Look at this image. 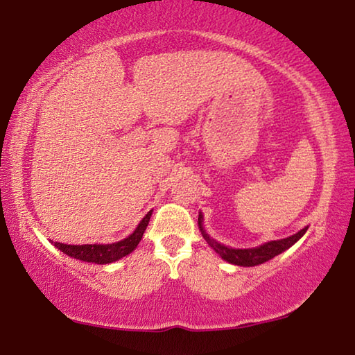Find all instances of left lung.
Returning <instances> with one entry per match:
<instances>
[{
  "label": "left lung",
  "mask_w": 355,
  "mask_h": 355,
  "mask_svg": "<svg viewBox=\"0 0 355 355\" xmlns=\"http://www.w3.org/2000/svg\"><path fill=\"white\" fill-rule=\"evenodd\" d=\"M202 220H203V216L199 214V228H200L203 238L207 239V243L211 245L216 254H219L225 261L232 263V264H238V266H257V264H261L264 261L271 260V258H274L275 255H279V254H282V252H285L286 249H290L294 243H297L309 228V227H305V228H302V230L294 233V235H291V236L284 238V239H277V241L264 243L261 245H258V248L232 249V248H227V245L220 244L218 241H214L213 238H209L208 233L203 230Z\"/></svg>",
  "instance_id": "8db88e82"
}]
</instances>
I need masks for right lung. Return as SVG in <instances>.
<instances>
[{
    "label": "right lung",
    "mask_w": 355,
    "mask_h": 355,
    "mask_svg": "<svg viewBox=\"0 0 355 355\" xmlns=\"http://www.w3.org/2000/svg\"><path fill=\"white\" fill-rule=\"evenodd\" d=\"M150 216L152 211H148L144 219L139 222V225L136 227V230L131 233L128 238L122 239L119 243L112 244H83V245H71V244H62V243H55L59 250H62L64 254L69 257H73L76 260H83L87 263H97V264H107L112 261H117L120 258L127 257L131 254L139 241L142 239L144 232L148 225Z\"/></svg>",
    "instance_id": "obj_1"
}]
</instances>
